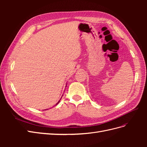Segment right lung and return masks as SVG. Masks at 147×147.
I'll return each mask as SVG.
<instances>
[{
    "instance_id": "right-lung-1",
    "label": "right lung",
    "mask_w": 147,
    "mask_h": 147,
    "mask_svg": "<svg viewBox=\"0 0 147 147\" xmlns=\"http://www.w3.org/2000/svg\"><path fill=\"white\" fill-rule=\"evenodd\" d=\"M61 99H60V100H59V101H60V100H61ZM59 102H57V104H56V105H57V104H58V103H59Z\"/></svg>"
}]
</instances>
